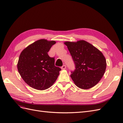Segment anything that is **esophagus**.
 Returning <instances> with one entry per match:
<instances>
[{
  "label": "esophagus",
  "instance_id": "esophagus-1",
  "mask_svg": "<svg viewBox=\"0 0 123 123\" xmlns=\"http://www.w3.org/2000/svg\"><path fill=\"white\" fill-rule=\"evenodd\" d=\"M66 68H67V67H66V65H63L61 67V68L62 69V70H64V69Z\"/></svg>",
  "mask_w": 123,
  "mask_h": 123
}]
</instances>
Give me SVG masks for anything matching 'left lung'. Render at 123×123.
Returning a JSON list of instances; mask_svg holds the SVG:
<instances>
[{"mask_svg":"<svg viewBox=\"0 0 123 123\" xmlns=\"http://www.w3.org/2000/svg\"><path fill=\"white\" fill-rule=\"evenodd\" d=\"M74 62L75 69L71 77L81 89L94 86L103 77L106 69V60L102 53L85 40L64 43Z\"/></svg>","mask_w":123,"mask_h":123,"instance_id":"left-lung-1","label":"left lung"}]
</instances>
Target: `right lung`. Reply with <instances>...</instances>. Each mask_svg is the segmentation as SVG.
<instances>
[{"instance_id": "add662e5", "label": "right lung", "mask_w": 123, "mask_h": 123, "mask_svg": "<svg viewBox=\"0 0 123 123\" xmlns=\"http://www.w3.org/2000/svg\"><path fill=\"white\" fill-rule=\"evenodd\" d=\"M55 41L40 39L25 48L18 62V70L21 77L33 88L43 90L54 84L61 69L55 65V58L48 52Z\"/></svg>"}]
</instances>
